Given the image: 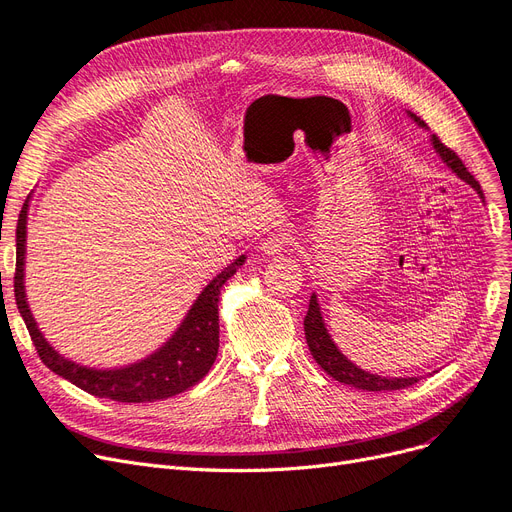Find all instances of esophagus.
Here are the masks:
<instances>
[{
  "instance_id": "1",
  "label": "esophagus",
  "mask_w": 512,
  "mask_h": 512,
  "mask_svg": "<svg viewBox=\"0 0 512 512\" xmlns=\"http://www.w3.org/2000/svg\"><path fill=\"white\" fill-rule=\"evenodd\" d=\"M288 248V239L281 237V235H273V237H267L262 243H260V252L264 256H277Z\"/></svg>"
}]
</instances>
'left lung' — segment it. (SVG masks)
Segmentation results:
<instances>
[{
	"instance_id": "left-lung-1",
	"label": "left lung",
	"mask_w": 512,
	"mask_h": 512,
	"mask_svg": "<svg viewBox=\"0 0 512 512\" xmlns=\"http://www.w3.org/2000/svg\"><path fill=\"white\" fill-rule=\"evenodd\" d=\"M407 116L415 122L419 129L428 131V125L419 116H415L413 112L407 110ZM430 142L432 148L436 150V154L440 156V161H443L460 180H464L466 184H470L474 190H477L479 199L485 203V195L481 190V184L472 178L470 171L464 167V163L460 161V156H457L453 150H449L445 144H440V139L436 135H430ZM305 339L309 345V351L313 360L320 364L326 373L337 379L339 383L351 385L356 387V390H366V392H392V390H402V387H409L413 383H417V377H381L375 373H368V370L356 366L351 362L343 351L337 347V343L332 341L330 332L324 324V317H322V309L320 303H317V294H311V301H309V311L305 315Z\"/></svg>"
}]
</instances>
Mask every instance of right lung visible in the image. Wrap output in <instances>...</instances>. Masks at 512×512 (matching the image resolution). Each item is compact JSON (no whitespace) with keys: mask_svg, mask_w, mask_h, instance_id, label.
Returning a JSON list of instances; mask_svg holds the SVG:
<instances>
[{"mask_svg":"<svg viewBox=\"0 0 512 512\" xmlns=\"http://www.w3.org/2000/svg\"><path fill=\"white\" fill-rule=\"evenodd\" d=\"M29 201L23 203L19 214V224H16V273H14V296L16 307L27 324L31 341L38 349L40 360L57 373L59 377L74 383L80 390L110 398L116 402H154L182 394L188 387L199 383L209 368L214 366L218 356V294L224 286V281L235 275L237 269L243 267L245 254L233 260L224 271H220L209 284L201 290L197 301L192 303L188 313L184 315L182 324L175 328L171 337L152 351L150 356L131 362L127 366L114 368H93L84 366L74 360L65 358L63 354L52 347L38 322L29 309L27 292H25V254H27V216H29Z\"/></svg>","mask_w":512,"mask_h":512,"instance_id":"add662e5","label":"right lung"}]
</instances>
